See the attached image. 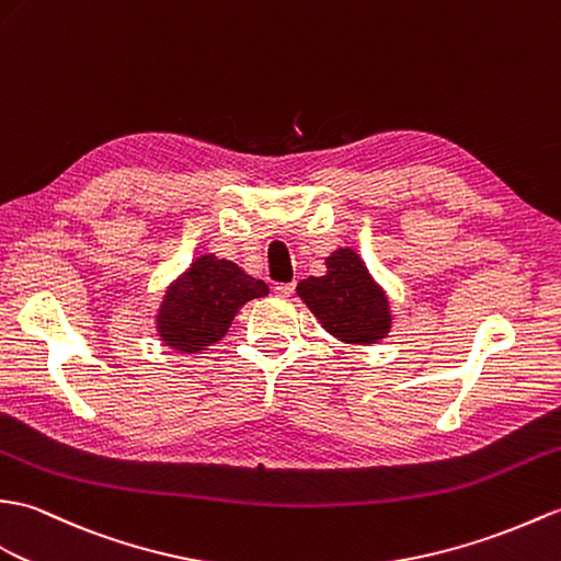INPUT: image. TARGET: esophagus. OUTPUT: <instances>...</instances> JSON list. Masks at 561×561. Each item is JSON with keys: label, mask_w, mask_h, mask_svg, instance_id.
<instances>
[{"label": "esophagus", "mask_w": 561, "mask_h": 561, "mask_svg": "<svg viewBox=\"0 0 561 561\" xmlns=\"http://www.w3.org/2000/svg\"><path fill=\"white\" fill-rule=\"evenodd\" d=\"M294 289H296L294 282H284V284H277V286H275V294H277L279 298H289V296L294 294Z\"/></svg>", "instance_id": "esophagus-1"}]
</instances>
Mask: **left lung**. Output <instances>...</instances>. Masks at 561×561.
<instances>
[{
	"label": "left lung",
	"mask_w": 561,
	"mask_h": 561,
	"mask_svg": "<svg viewBox=\"0 0 561 561\" xmlns=\"http://www.w3.org/2000/svg\"><path fill=\"white\" fill-rule=\"evenodd\" d=\"M322 277L298 282L296 294L334 340L356 346L382 342L392 330L387 291L370 275L354 249H336L324 257Z\"/></svg>",
	"instance_id": "obj_1"
}]
</instances>
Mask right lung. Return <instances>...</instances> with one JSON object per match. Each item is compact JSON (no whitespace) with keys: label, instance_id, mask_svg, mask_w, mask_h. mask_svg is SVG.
I'll return each instance as SVG.
<instances>
[{"label":"right lung","instance_id":"right-lung-1","mask_svg":"<svg viewBox=\"0 0 561 561\" xmlns=\"http://www.w3.org/2000/svg\"><path fill=\"white\" fill-rule=\"evenodd\" d=\"M263 279H253L231 263L213 253L195 257L191 267L167 286L154 316L160 342L179 354H201L227 334L237 312L267 296Z\"/></svg>","mask_w":561,"mask_h":561}]
</instances>
